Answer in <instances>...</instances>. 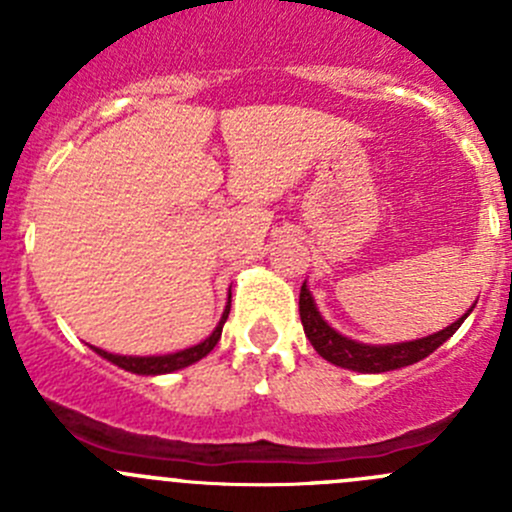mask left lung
<instances>
[{"mask_svg":"<svg viewBox=\"0 0 512 512\" xmlns=\"http://www.w3.org/2000/svg\"><path fill=\"white\" fill-rule=\"evenodd\" d=\"M471 309H468L458 322H453L451 327L441 329V332L436 334H428V337L423 339H416V342L371 347V344H359L354 342V339H347L339 332H334V329L324 322L322 314L317 312V307H314V299L312 294H309L307 285H302V289H299V317H302L304 334L309 337L312 347L317 349V354L324 356L327 361H332V364L342 366V369L361 371V374H381V371H394L401 369V366H409L426 359V356L436 352L448 337L456 334V329L461 327L463 319L471 314Z\"/></svg>","mask_w":512,"mask_h":512,"instance_id":"obj_1","label":"left lung"}]
</instances>
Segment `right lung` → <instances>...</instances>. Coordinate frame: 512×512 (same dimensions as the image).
<instances>
[{
  "label": "right lung",
  "instance_id": "right-lung-1",
  "mask_svg": "<svg viewBox=\"0 0 512 512\" xmlns=\"http://www.w3.org/2000/svg\"><path fill=\"white\" fill-rule=\"evenodd\" d=\"M227 314H230V304L225 307V314H223V319H220L218 327H215V332L210 334L205 342L195 344V347H190V349H183V352L165 354V356H118V354L103 352V349H96V347H94V352L101 354L103 359L113 361L116 366H121V369L133 371V374H146V376L170 374V371H178V369H183V366L195 364V361H200L203 356H208L210 352H213L215 344L220 342V334H223V324H225Z\"/></svg>",
  "mask_w": 512,
  "mask_h": 512
}]
</instances>
